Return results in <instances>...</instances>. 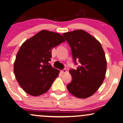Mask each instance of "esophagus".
I'll use <instances>...</instances> for the list:
<instances>
[{"instance_id": "1", "label": "esophagus", "mask_w": 123, "mask_h": 123, "mask_svg": "<svg viewBox=\"0 0 123 123\" xmlns=\"http://www.w3.org/2000/svg\"><path fill=\"white\" fill-rule=\"evenodd\" d=\"M61 72L62 73H66L67 72V71H66V70L65 69V68H64V69H63V70H62L61 71Z\"/></svg>"}]
</instances>
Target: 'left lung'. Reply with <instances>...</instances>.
I'll use <instances>...</instances> for the list:
<instances>
[{
    "label": "left lung",
    "mask_w": 123,
    "mask_h": 123,
    "mask_svg": "<svg viewBox=\"0 0 123 123\" xmlns=\"http://www.w3.org/2000/svg\"><path fill=\"white\" fill-rule=\"evenodd\" d=\"M71 48L76 70L69 73L73 77L67 88L73 96L79 98L91 97L102 84L106 73L107 61L104 50L98 40L83 30L63 34Z\"/></svg>",
    "instance_id": "obj_1"
}]
</instances>
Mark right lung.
Returning a JSON list of instances; mask_svg holds the SVG:
<instances>
[{
  "mask_svg": "<svg viewBox=\"0 0 123 123\" xmlns=\"http://www.w3.org/2000/svg\"><path fill=\"white\" fill-rule=\"evenodd\" d=\"M65 41L60 34L43 30L21 45L16 55L13 71L26 93L38 96L49 89L60 73L49 63L52 49Z\"/></svg>",
  "mask_w": 123,
  "mask_h": 123,
  "instance_id": "add662e5",
  "label": "right lung"
}]
</instances>
